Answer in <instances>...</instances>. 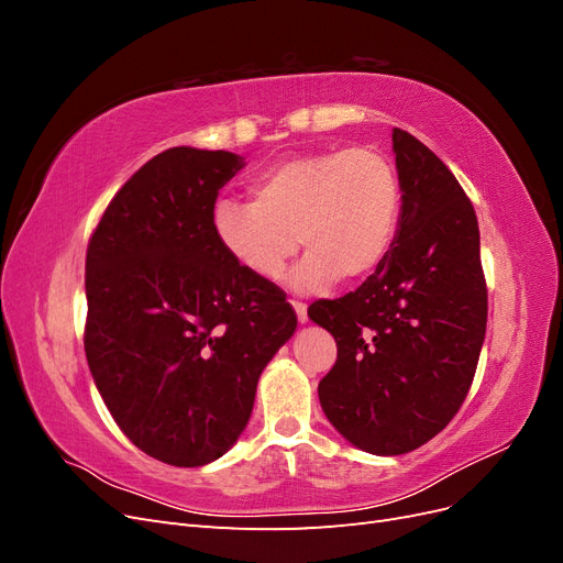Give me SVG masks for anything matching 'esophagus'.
Wrapping results in <instances>:
<instances>
[{"label":"esophagus","instance_id":"esophagus-1","mask_svg":"<svg viewBox=\"0 0 563 563\" xmlns=\"http://www.w3.org/2000/svg\"><path fill=\"white\" fill-rule=\"evenodd\" d=\"M291 305H294V310H296V314H298V321H300V323L308 321V305L300 302V300H291Z\"/></svg>","mask_w":563,"mask_h":563}]
</instances>
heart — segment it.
I'll return each mask as SVG.
<instances>
[{
  "instance_id": "heart-1",
  "label": "heart",
  "mask_w": 563,
  "mask_h": 563,
  "mask_svg": "<svg viewBox=\"0 0 563 563\" xmlns=\"http://www.w3.org/2000/svg\"><path fill=\"white\" fill-rule=\"evenodd\" d=\"M249 192L251 201H218L211 225L220 249L261 282H279L300 244L308 258L291 277L296 291L362 279L395 244L401 180L380 150L331 147L284 159L255 176Z\"/></svg>"
}]
</instances>
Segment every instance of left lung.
<instances>
[{
	"label": "left lung",
	"instance_id": "1",
	"mask_svg": "<svg viewBox=\"0 0 563 563\" xmlns=\"http://www.w3.org/2000/svg\"><path fill=\"white\" fill-rule=\"evenodd\" d=\"M401 218L385 261L356 288L308 308L338 345L319 383L333 428L356 449L401 455L446 428L479 362L488 291L470 197L434 152L391 131Z\"/></svg>",
	"mask_w": 563,
	"mask_h": 563
}]
</instances>
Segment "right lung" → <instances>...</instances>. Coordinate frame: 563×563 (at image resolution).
Listing matches in <instances>:
<instances>
[{
  "label": "right lung",
  "mask_w": 563,
  "mask_h": 563,
  "mask_svg": "<svg viewBox=\"0 0 563 563\" xmlns=\"http://www.w3.org/2000/svg\"><path fill=\"white\" fill-rule=\"evenodd\" d=\"M242 166L225 150H166L122 185L89 240L91 376L119 430L166 465H207L234 444L263 368L298 327L282 288L213 234L218 190Z\"/></svg>",
  "instance_id": "1"
}]
</instances>
